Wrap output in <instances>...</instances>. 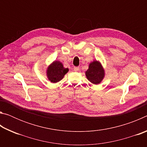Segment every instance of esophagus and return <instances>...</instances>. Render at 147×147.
I'll list each match as a JSON object with an SVG mask.
<instances>
[{"label":"esophagus","mask_w":147,"mask_h":147,"mask_svg":"<svg viewBox=\"0 0 147 147\" xmlns=\"http://www.w3.org/2000/svg\"><path fill=\"white\" fill-rule=\"evenodd\" d=\"M79 69H80L79 67H74V71H78Z\"/></svg>","instance_id":"obj_1"}]
</instances>
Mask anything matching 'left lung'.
I'll return each instance as SVG.
<instances>
[{
	"label": "left lung",
	"mask_w": 147,
	"mask_h": 147,
	"mask_svg": "<svg viewBox=\"0 0 147 147\" xmlns=\"http://www.w3.org/2000/svg\"><path fill=\"white\" fill-rule=\"evenodd\" d=\"M86 75L92 84H98L103 80L105 73L100 62L93 61L89 64V69L86 72Z\"/></svg>",
	"instance_id": "1"
}]
</instances>
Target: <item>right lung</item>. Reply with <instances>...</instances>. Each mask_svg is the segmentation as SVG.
<instances>
[{"instance_id": "right-lung-1", "label": "right lung", "mask_w": 147, "mask_h": 147, "mask_svg": "<svg viewBox=\"0 0 147 147\" xmlns=\"http://www.w3.org/2000/svg\"><path fill=\"white\" fill-rule=\"evenodd\" d=\"M69 71L68 68H64L62 63L54 61L47 69V76L49 80L53 83H56L63 79V76Z\"/></svg>"}]
</instances>
